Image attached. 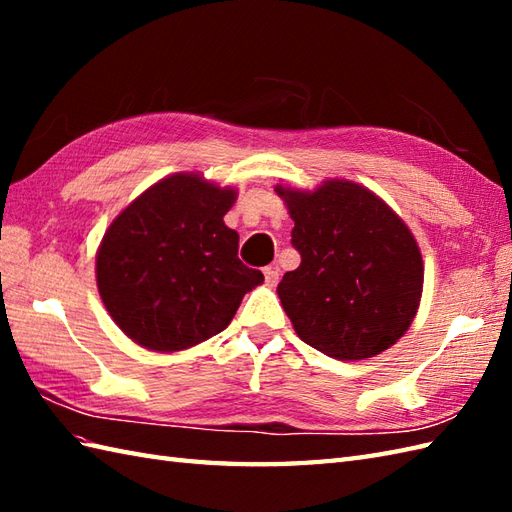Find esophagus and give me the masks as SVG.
<instances>
[{
    "mask_svg": "<svg viewBox=\"0 0 512 512\" xmlns=\"http://www.w3.org/2000/svg\"><path fill=\"white\" fill-rule=\"evenodd\" d=\"M264 279H266V286H277V281H279V268H277V266L264 268Z\"/></svg>",
    "mask_w": 512,
    "mask_h": 512,
    "instance_id": "34e87169",
    "label": "esophagus"
}]
</instances>
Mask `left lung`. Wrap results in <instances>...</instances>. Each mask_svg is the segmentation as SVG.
<instances>
[{"mask_svg":"<svg viewBox=\"0 0 512 512\" xmlns=\"http://www.w3.org/2000/svg\"><path fill=\"white\" fill-rule=\"evenodd\" d=\"M275 191L301 255L277 286L299 339L339 361L385 352L409 330L422 297V255L407 224L352 180Z\"/></svg>","mask_w":512,"mask_h":512,"instance_id":"8db88e82","label":"left lung"}]
</instances>
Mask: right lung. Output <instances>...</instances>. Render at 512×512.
Returning a JSON list of instances; mask_svg holds the SVG:
<instances>
[{
	"instance_id": "right-lung-1",
	"label": "right lung",
	"mask_w": 512,
	"mask_h": 512,
	"mask_svg": "<svg viewBox=\"0 0 512 512\" xmlns=\"http://www.w3.org/2000/svg\"><path fill=\"white\" fill-rule=\"evenodd\" d=\"M231 187L173 173L118 213L96 253V286L114 323L151 352H180L222 332L264 281L237 257L224 224Z\"/></svg>"
}]
</instances>
